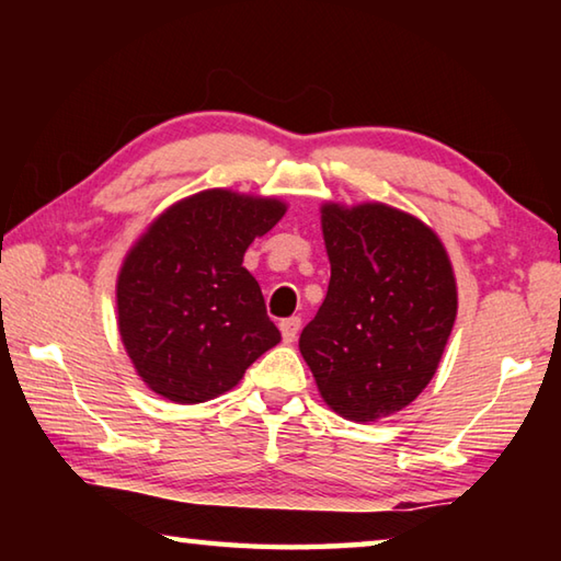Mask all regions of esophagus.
I'll return each instance as SVG.
<instances>
[{"instance_id":"esophagus-1","label":"esophagus","mask_w":561,"mask_h":561,"mask_svg":"<svg viewBox=\"0 0 561 561\" xmlns=\"http://www.w3.org/2000/svg\"><path fill=\"white\" fill-rule=\"evenodd\" d=\"M299 329H301V319H299V317L282 319V321H279V331H282L284 344H291V341H297Z\"/></svg>"}]
</instances>
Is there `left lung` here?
I'll list each match as a JSON object with an SVG mask.
<instances>
[{
    "instance_id": "8db88e82",
    "label": "left lung",
    "mask_w": 561,
    "mask_h": 561,
    "mask_svg": "<svg viewBox=\"0 0 561 561\" xmlns=\"http://www.w3.org/2000/svg\"><path fill=\"white\" fill-rule=\"evenodd\" d=\"M327 299L299 351L331 411L398 413L431 383L458 314L453 267L428 225L383 203L321 207Z\"/></svg>"
}]
</instances>
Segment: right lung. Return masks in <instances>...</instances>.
<instances>
[{
	"label": "right lung",
	"mask_w": 561,
	"mask_h": 561,
	"mask_svg": "<svg viewBox=\"0 0 561 561\" xmlns=\"http://www.w3.org/2000/svg\"><path fill=\"white\" fill-rule=\"evenodd\" d=\"M287 213L274 197L203 190L153 220L123 260L118 331L150 391L203 403L230 391L282 341L247 247Z\"/></svg>",
	"instance_id": "obj_1"
}]
</instances>
